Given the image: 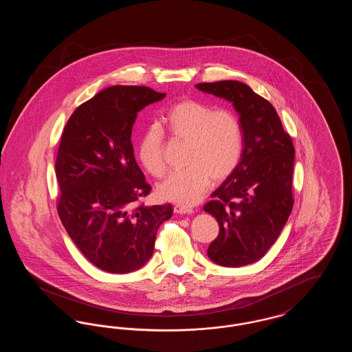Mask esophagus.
Segmentation results:
<instances>
[{"instance_id": "obj_1", "label": "esophagus", "mask_w": 352, "mask_h": 352, "mask_svg": "<svg viewBox=\"0 0 352 352\" xmlns=\"http://www.w3.org/2000/svg\"><path fill=\"white\" fill-rule=\"evenodd\" d=\"M174 212L181 214V215H191L194 212V210L190 208V207H184V206L177 204V206H174Z\"/></svg>"}]
</instances>
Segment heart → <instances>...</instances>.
<instances>
[{"instance_id":"1","label":"heart","mask_w":352,"mask_h":352,"mask_svg":"<svg viewBox=\"0 0 352 352\" xmlns=\"http://www.w3.org/2000/svg\"><path fill=\"white\" fill-rule=\"evenodd\" d=\"M174 140L187 144V168L168 174L158 184L157 194L165 201L192 206L201 201L210 179L221 182L239 165L243 151V133L237 118L227 109H215L201 101L175 104L162 120ZM138 161L154 177L165 173V138L151 125L140 137Z\"/></svg>"}]
</instances>
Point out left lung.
I'll return each mask as SVG.
<instances>
[{"label": "left lung", "instance_id": "left-lung-1", "mask_svg": "<svg viewBox=\"0 0 352 352\" xmlns=\"http://www.w3.org/2000/svg\"><path fill=\"white\" fill-rule=\"evenodd\" d=\"M195 87L230 101L243 133L239 165L204 206L220 227L207 256L221 267L248 265L268 252L292 212L293 141L273 105L250 85L221 80Z\"/></svg>", "mask_w": 352, "mask_h": 352}]
</instances>
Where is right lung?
Returning <instances> with one entry per match:
<instances>
[{
    "label": "right lung",
    "instance_id": "right-lung-1",
    "mask_svg": "<svg viewBox=\"0 0 352 352\" xmlns=\"http://www.w3.org/2000/svg\"><path fill=\"white\" fill-rule=\"evenodd\" d=\"M166 95L149 87L113 85L75 109L62 134L55 174L58 214L68 236L95 267L131 273L153 254L171 204H137L151 192L134 160L137 113Z\"/></svg>",
    "mask_w": 352,
    "mask_h": 352
}]
</instances>
